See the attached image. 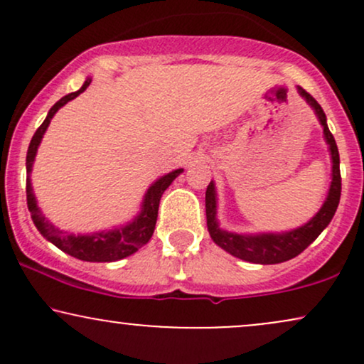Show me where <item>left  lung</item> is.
<instances>
[{"instance_id":"left-lung-1","label":"left lung","mask_w":364,"mask_h":364,"mask_svg":"<svg viewBox=\"0 0 364 364\" xmlns=\"http://www.w3.org/2000/svg\"><path fill=\"white\" fill-rule=\"evenodd\" d=\"M299 94L306 99L308 104L315 109L318 116L321 127H323L325 140L330 145V154H332V185L327 200H325L323 207L308 224L301 225L294 231L284 232V235H258V236H241L232 235V232L220 231L215 220V193H214V183L207 186L205 193V210H207V228L210 232L212 240L215 241L220 248L229 252L241 260L252 262V263H263V265H270V263H282L291 260V258L298 257L299 253L310 246L320 232L327 228L333 214H336L337 205L341 200L342 190V179H341V168H339V150L333 135L330 133L327 127V118L321 109L318 102L313 99L311 94L299 87Z\"/></svg>"}]
</instances>
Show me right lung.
Listing matches in <instances>:
<instances>
[{
  "mask_svg": "<svg viewBox=\"0 0 364 364\" xmlns=\"http://www.w3.org/2000/svg\"><path fill=\"white\" fill-rule=\"evenodd\" d=\"M89 83L90 80H85L80 90L72 92V94L61 97L60 101L49 109L44 123L37 128V132L34 133V136H32L31 140V145H28L27 174H31L37 147H39L41 139H43L44 132L48 129L49 123H51L53 116L56 114V111L60 109L61 106H65L66 102L72 101V99L77 97L78 94H82V92L89 87ZM181 171L183 169H176L173 171V173L162 176L161 179H157V181L149 188L147 195H145L144 207H141L140 215L136 217V219L129 225L116 229V231L95 232V235L92 236H75V235H68V232L60 231V229L54 228L49 220H46L43 212H41L39 207H37L36 196L32 193L31 179L28 178H27V188H25V190H27V207L28 210H31L32 220H34L36 228L39 229L41 235L48 237L54 246H58V248L63 250L65 253L72 255V257L83 262H116V260H121V258L129 257V255H133L135 252H139V248L149 243V240L154 235V229H156L157 210H159L161 196L164 193L166 188L176 179V176L181 173Z\"/></svg>",
  "mask_w": 364,
  "mask_h": 364,
  "instance_id": "right-lung-1",
  "label": "right lung"
}]
</instances>
